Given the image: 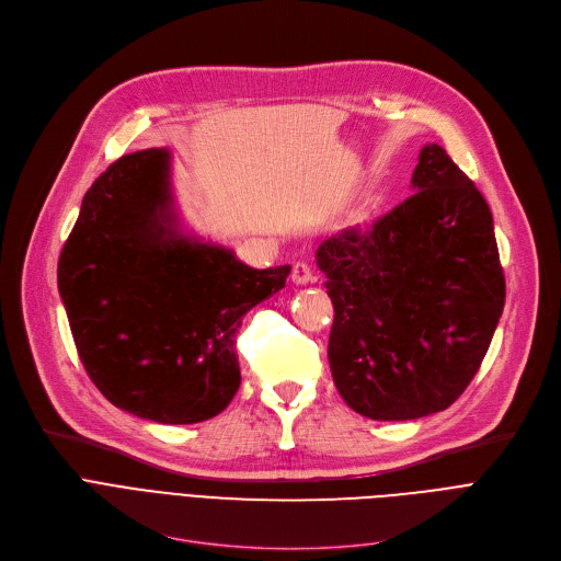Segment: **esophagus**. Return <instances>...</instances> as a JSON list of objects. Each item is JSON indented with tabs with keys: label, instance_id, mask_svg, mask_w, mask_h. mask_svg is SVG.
<instances>
[{
	"label": "esophagus",
	"instance_id": "esophagus-1",
	"mask_svg": "<svg viewBox=\"0 0 561 561\" xmlns=\"http://www.w3.org/2000/svg\"><path fill=\"white\" fill-rule=\"evenodd\" d=\"M290 279L296 282V284H309V282H313V271H311V265H309L307 261H298L296 265H293Z\"/></svg>",
	"mask_w": 561,
	"mask_h": 561
}]
</instances>
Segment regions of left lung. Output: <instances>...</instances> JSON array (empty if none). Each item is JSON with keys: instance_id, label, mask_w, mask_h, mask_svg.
Wrapping results in <instances>:
<instances>
[{"instance_id": "left-lung-1", "label": "left lung", "mask_w": 561, "mask_h": 561, "mask_svg": "<svg viewBox=\"0 0 561 561\" xmlns=\"http://www.w3.org/2000/svg\"><path fill=\"white\" fill-rule=\"evenodd\" d=\"M411 188L316 252L334 305V385L373 421L448 409L480 370L505 307L493 216L476 184L432 142Z\"/></svg>"}]
</instances>
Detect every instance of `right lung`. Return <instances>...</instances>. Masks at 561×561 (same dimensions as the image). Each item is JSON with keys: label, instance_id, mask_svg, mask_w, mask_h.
<instances>
[{"label": "right lung", "instance_id": "add662e5", "mask_svg": "<svg viewBox=\"0 0 561 561\" xmlns=\"http://www.w3.org/2000/svg\"><path fill=\"white\" fill-rule=\"evenodd\" d=\"M288 273L254 271L186 236L170 152L150 147L111 163L83 195L58 259V293L102 396L138 419L191 425L218 416L239 391L236 332Z\"/></svg>", "mask_w": 561, "mask_h": 561}]
</instances>
